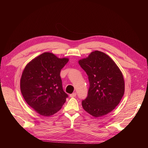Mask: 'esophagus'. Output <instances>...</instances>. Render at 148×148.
<instances>
[{"label": "esophagus", "instance_id": "obj_1", "mask_svg": "<svg viewBox=\"0 0 148 148\" xmlns=\"http://www.w3.org/2000/svg\"><path fill=\"white\" fill-rule=\"evenodd\" d=\"M76 95H77V93H76V92H73V93H72V94H71V95H70V97H75Z\"/></svg>", "mask_w": 148, "mask_h": 148}]
</instances>
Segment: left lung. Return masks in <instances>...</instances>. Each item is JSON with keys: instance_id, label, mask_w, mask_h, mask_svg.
I'll return each instance as SVG.
<instances>
[{"instance_id": "8db88e82", "label": "left lung", "mask_w": 148, "mask_h": 148, "mask_svg": "<svg viewBox=\"0 0 148 148\" xmlns=\"http://www.w3.org/2000/svg\"><path fill=\"white\" fill-rule=\"evenodd\" d=\"M88 76V96L82 101L83 109L95 117L112 111L124 95L123 75L114 61L105 53L95 51L78 61Z\"/></svg>"}]
</instances>
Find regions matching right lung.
Wrapping results in <instances>:
<instances>
[{
	"mask_svg": "<svg viewBox=\"0 0 148 148\" xmlns=\"http://www.w3.org/2000/svg\"><path fill=\"white\" fill-rule=\"evenodd\" d=\"M68 58L44 52L26 65L20 79V90L26 103L45 117L57 112L68 97L60 76Z\"/></svg>",
	"mask_w": 148,
	"mask_h": 148,
	"instance_id": "add662e5",
	"label": "right lung"
}]
</instances>
